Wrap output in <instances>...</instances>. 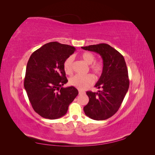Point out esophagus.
<instances>
[{
    "label": "esophagus",
    "instance_id": "obj_1",
    "mask_svg": "<svg viewBox=\"0 0 155 155\" xmlns=\"http://www.w3.org/2000/svg\"><path fill=\"white\" fill-rule=\"evenodd\" d=\"M85 91H83L81 90H79V94H85Z\"/></svg>",
    "mask_w": 155,
    "mask_h": 155
}]
</instances>
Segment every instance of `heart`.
<instances>
[{
    "instance_id": "heart-1",
    "label": "heart",
    "mask_w": 155,
    "mask_h": 155,
    "mask_svg": "<svg viewBox=\"0 0 155 155\" xmlns=\"http://www.w3.org/2000/svg\"><path fill=\"white\" fill-rule=\"evenodd\" d=\"M81 58L87 64H91V70L96 76H100L104 70V64L101 61H95L96 57L94 54L87 51L81 55ZM74 61V58L73 56H70L64 61L63 68L65 73L68 75L71 74L73 72ZM94 82V78L91 74H87L85 76L75 75L69 80L70 85L79 89H85L92 85Z\"/></svg>"
}]
</instances>
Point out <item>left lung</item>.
<instances>
[{"mask_svg": "<svg viewBox=\"0 0 155 155\" xmlns=\"http://www.w3.org/2000/svg\"><path fill=\"white\" fill-rule=\"evenodd\" d=\"M81 48L99 54L103 59L104 70L95 87L101 91H87L89 101L84 107L85 114L94 120H105L118 110L128 91L129 79L124 56L105 43Z\"/></svg>", "mask_w": 155, "mask_h": 155, "instance_id": "obj_1", "label": "left lung"}]
</instances>
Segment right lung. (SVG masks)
Segmentation results:
<instances>
[{"label": "right lung", "mask_w": 155, "mask_h": 155, "mask_svg": "<svg viewBox=\"0 0 155 155\" xmlns=\"http://www.w3.org/2000/svg\"><path fill=\"white\" fill-rule=\"evenodd\" d=\"M76 50L58 42L46 43L33 53L28 61L24 87L34 110L45 118L63 116L78 91L63 88L68 82L63 64Z\"/></svg>", "instance_id": "obj_1"}]
</instances>
